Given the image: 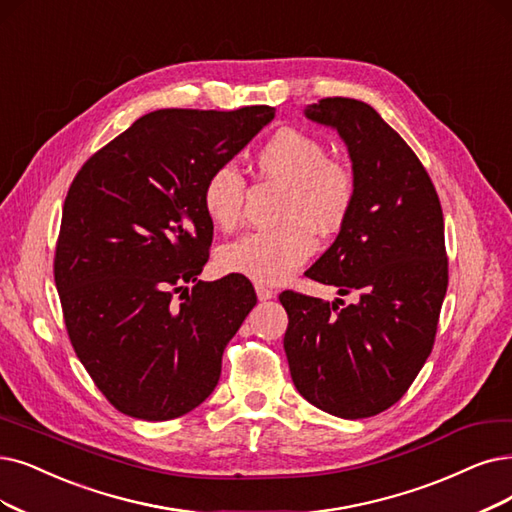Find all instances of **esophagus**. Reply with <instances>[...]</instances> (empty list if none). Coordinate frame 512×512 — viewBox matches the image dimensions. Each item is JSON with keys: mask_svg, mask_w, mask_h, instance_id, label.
Segmentation results:
<instances>
[{"mask_svg": "<svg viewBox=\"0 0 512 512\" xmlns=\"http://www.w3.org/2000/svg\"><path fill=\"white\" fill-rule=\"evenodd\" d=\"M256 296H258V300H271V298H275V292L271 290V288H267V285H256Z\"/></svg>", "mask_w": 512, "mask_h": 512, "instance_id": "34e87169", "label": "esophagus"}]
</instances>
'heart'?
Wrapping results in <instances>:
<instances>
[{
  "label": "heart",
  "instance_id": "obj_1",
  "mask_svg": "<svg viewBox=\"0 0 512 512\" xmlns=\"http://www.w3.org/2000/svg\"><path fill=\"white\" fill-rule=\"evenodd\" d=\"M258 178L281 185L279 227L252 231L222 245L224 271L258 283H281L315 254L317 235L338 233L357 199V178L349 163L327 155L323 142L296 128L271 134L252 155ZM245 180L229 166L214 168L201 187V208L220 231L241 222Z\"/></svg>",
  "mask_w": 512,
  "mask_h": 512
}]
</instances>
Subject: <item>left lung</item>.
<instances>
[{"mask_svg": "<svg viewBox=\"0 0 512 512\" xmlns=\"http://www.w3.org/2000/svg\"><path fill=\"white\" fill-rule=\"evenodd\" d=\"M306 117L344 138L357 199L304 275L359 302L281 292L283 349L306 401L338 418H370L407 393L433 351L449 277L443 210L418 155L367 102L321 98Z\"/></svg>", "mask_w": 512, "mask_h": 512, "instance_id": "8db88e82", "label": "left lung"}]
</instances>
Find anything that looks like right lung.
Returning <instances> with one entry per match:
<instances>
[{
    "instance_id": "right-lung-1",
    "label": "right lung",
    "mask_w": 512,
    "mask_h": 512,
    "mask_svg": "<svg viewBox=\"0 0 512 512\" xmlns=\"http://www.w3.org/2000/svg\"><path fill=\"white\" fill-rule=\"evenodd\" d=\"M273 117L267 105L159 109L75 174L54 281L75 355L121 414L172 420L216 388L256 292L243 275L197 281L214 235L201 187Z\"/></svg>"
}]
</instances>
